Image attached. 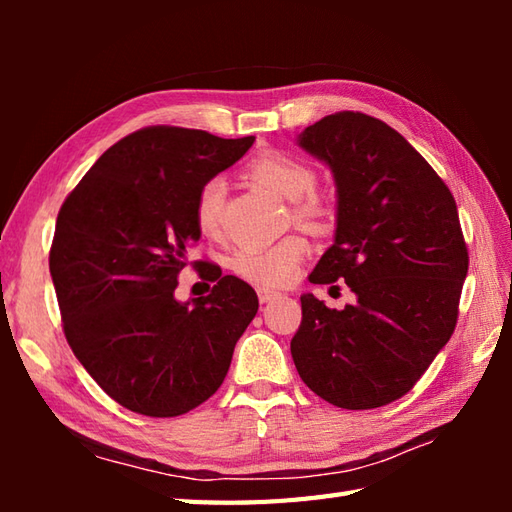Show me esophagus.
I'll list each match as a JSON object with an SVG mask.
<instances>
[{"mask_svg":"<svg viewBox=\"0 0 512 512\" xmlns=\"http://www.w3.org/2000/svg\"><path fill=\"white\" fill-rule=\"evenodd\" d=\"M257 295H259V301H262V303H270V301H275V299H279V297H281L279 292H275V290H268V288H259V290H257Z\"/></svg>","mask_w":512,"mask_h":512,"instance_id":"34e87169","label":"esophagus"}]
</instances>
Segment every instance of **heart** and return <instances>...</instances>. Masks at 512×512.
Listing matches in <instances>:
<instances>
[{
	"mask_svg": "<svg viewBox=\"0 0 512 512\" xmlns=\"http://www.w3.org/2000/svg\"><path fill=\"white\" fill-rule=\"evenodd\" d=\"M248 176L262 187L281 195L290 202H297V217L303 222H321L328 215L325 206L317 195H310L314 189V171L281 151H264L248 162ZM226 184L222 178H211L202 184L195 198V224L206 237H217L222 228ZM308 239L292 233L281 242L266 248H242L231 257L233 273L250 284L277 288L284 286L295 277L303 257L308 255Z\"/></svg>",
	"mask_w": 512,
	"mask_h": 512,
	"instance_id": "b5f03b06",
	"label": "heart"
}]
</instances>
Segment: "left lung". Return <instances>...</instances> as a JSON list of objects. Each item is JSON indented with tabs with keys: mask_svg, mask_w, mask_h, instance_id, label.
Returning a JSON list of instances; mask_svg holds the SVG:
<instances>
[{
	"mask_svg": "<svg viewBox=\"0 0 512 512\" xmlns=\"http://www.w3.org/2000/svg\"><path fill=\"white\" fill-rule=\"evenodd\" d=\"M297 143L330 167L334 244L312 284L345 281L352 306L301 297L292 361L314 394L341 409H376L405 396L458 323L469 253L447 184L396 129L336 112Z\"/></svg>",
	"mask_w": 512,
	"mask_h": 512,
	"instance_id": "obj_1",
	"label": "left lung"
}]
</instances>
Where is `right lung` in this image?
I'll use <instances>...</instances> for the list:
<instances>
[{"mask_svg": "<svg viewBox=\"0 0 512 512\" xmlns=\"http://www.w3.org/2000/svg\"><path fill=\"white\" fill-rule=\"evenodd\" d=\"M253 143L202 129H138L107 149L61 206L50 275L65 339L129 411L173 418L209 400L257 314L255 290L213 264L200 270L215 281L211 295L184 303L173 295L202 235L198 191Z\"/></svg>", "mask_w": 512, "mask_h": 512, "instance_id": "add662e5", "label": "right lung"}]
</instances>
